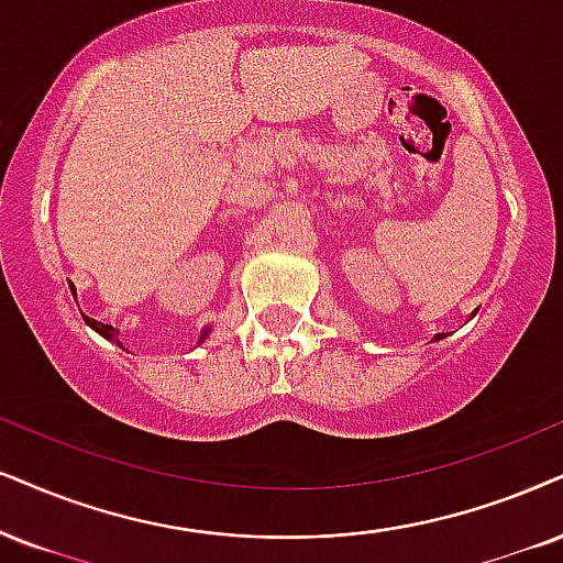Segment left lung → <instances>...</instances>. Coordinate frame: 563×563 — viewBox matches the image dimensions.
Listing matches in <instances>:
<instances>
[{
	"label": "left lung",
	"instance_id": "8db88e82",
	"mask_svg": "<svg viewBox=\"0 0 563 563\" xmlns=\"http://www.w3.org/2000/svg\"><path fill=\"white\" fill-rule=\"evenodd\" d=\"M475 316V313H473ZM439 339H443V334H435V342H439Z\"/></svg>",
	"mask_w": 563,
	"mask_h": 563
}]
</instances>
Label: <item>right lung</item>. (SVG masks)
I'll use <instances>...</instances> for the list:
<instances>
[{
  "instance_id": "1",
  "label": "right lung",
  "mask_w": 563,
  "mask_h": 563,
  "mask_svg": "<svg viewBox=\"0 0 563 563\" xmlns=\"http://www.w3.org/2000/svg\"><path fill=\"white\" fill-rule=\"evenodd\" d=\"M69 292H73V297H75V287L73 284H69ZM82 321H86L90 329L96 331V334H101L103 339H109V342H117L122 346V342H120V329H114V325H109V323H99L96 321V318H88V316H82ZM208 334H211V325H206L203 331H200V339H198V344H203L206 339H208Z\"/></svg>"
}]
</instances>
